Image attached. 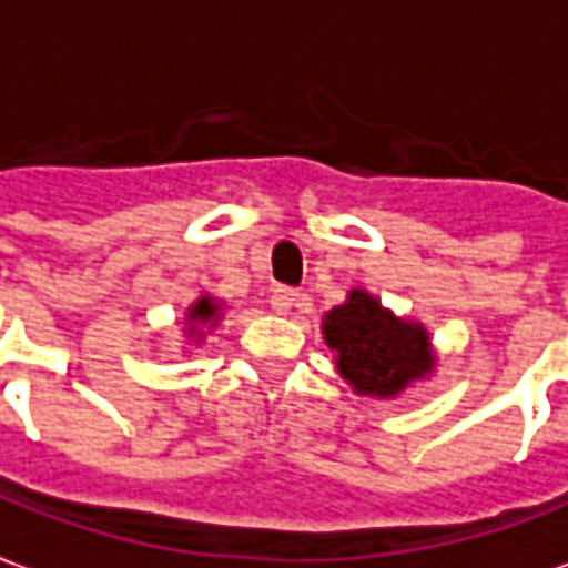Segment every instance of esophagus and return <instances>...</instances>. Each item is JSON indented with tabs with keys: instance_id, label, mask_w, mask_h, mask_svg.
Wrapping results in <instances>:
<instances>
[{
	"instance_id": "34e87169",
	"label": "esophagus",
	"mask_w": 568,
	"mask_h": 568,
	"mask_svg": "<svg viewBox=\"0 0 568 568\" xmlns=\"http://www.w3.org/2000/svg\"><path fill=\"white\" fill-rule=\"evenodd\" d=\"M296 296L300 293L291 291V287H277V291H272V312H277V315H291V308L296 306Z\"/></svg>"
}]
</instances>
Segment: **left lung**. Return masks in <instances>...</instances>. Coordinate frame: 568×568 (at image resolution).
<instances>
[{
    "mask_svg": "<svg viewBox=\"0 0 568 568\" xmlns=\"http://www.w3.org/2000/svg\"><path fill=\"white\" fill-rule=\"evenodd\" d=\"M324 343L334 349L339 377L352 393L396 398L410 383L436 371L433 339L420 322L398 318L374 293L352 287L322 322Z\"/></svg>",
    "mask_w": 568,
    "mask_h": 568,
    "instance_id": "8db88e82",
    "label": "left lung"
}]
</instances>
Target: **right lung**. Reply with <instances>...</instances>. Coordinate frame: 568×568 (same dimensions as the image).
I'll use <instances>...</instances> for the list:
<instances>
[{
	"mask_svg": "<svg viewBox=\"0 0 568 568\" xmlns=\"http://www.w3.org/2000/svg\"><path fill=\"white\" fill-rule=\"evenodd\" d=\"M222 315H225V303L216 300V296H210V293H203L197 296L185 312V336L187 339H194V343H201L203 336L210 334L219 322H222Z\"/></svg>",
	"mask_w": 568,
	"mask_h": 568,
	"instance_id": "obj_1",
	"label": "right lung"
}]
</instances>
